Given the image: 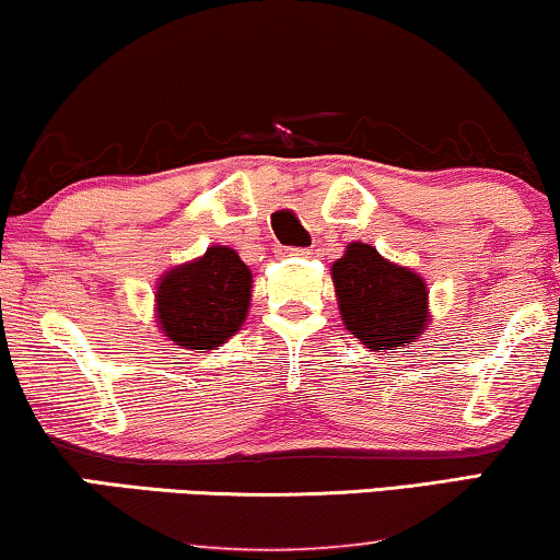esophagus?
Wrapping results in <instances>:
<instances>
[{
	"mask_svg": "<svg viewBox=\"0 0 560 560\" xmlns=\"http://www.w3.org/2000/svg\"><path fill=\"white\" fill-rule=\"evenodd\" d=\"M281 256H307V250H304V247H284Z\"/></svg>",
	"mask_w": 560,
	"mask_h": 560,
	"instance_id": "34e87169",
	"label": "esophagus"
}]
</instances>
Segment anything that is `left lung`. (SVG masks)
<instances>
[{
    "mask_svg": "<svg viewBox=\"0 0 560 560\" xmlns=\"http://www.w3.org/2000/svg\"><path fill=\"white\" fill-rule=\"evenodd\" d=\"M330 276L343 325L370 351L393 353L427 330V281L382 258L372 245L351 243L332 264Z\"/></svg>",
    "mask_w": 560,
    "mask_h": 560,
    "instance_id": "left-lung-1",
    "label": "left lung"
}]
</instances>
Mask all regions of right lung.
I'll return each instance as SVG.
<instances>
[{"label":"right lung","mask_w":560,"mask_h":560,"mask_svg":"<svg viewBox=\"0 0 560 560\" xmlns=\"http://www.w3.org/2000/svg\"><path fill=\"white\" fill-rule=\"evenodd\" d=\"M253 273L232 247L211 245L201 258L175 266L158 284L160 330L175 346L214 349L235 336L250 307Z\"/></svg>","instance_id":"add662e5"}]
</instances>
